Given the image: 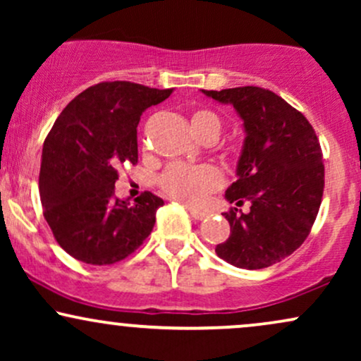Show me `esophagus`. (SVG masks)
I'll use <instances>...</instances> for the list:
<instances>
[{
	"label": "esophagus",
	"mask_w": 361,
	"mask_h": 361,
	"mask_svg": "<svg viewBox=\"0 0 361 361\" xmlns=\"http://www.w3.org/2000/svg\"><path fill=\"white\" fill-rule=\"evenodd\" d=\"M186 209H188L190 215H192L195 221H204L207 215H209L207 212H204V210H197V209H193V207H190V205H186Z\"/></svg>",
	"instance_id": "obj_1"
}]
</instances>
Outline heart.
<instances>
[{
    "label": "heart",
    "mask_w": 361,
    "mask_h": 361,
    "mask_svg": "<svg viewBox=\"0 0 361 361\" xmlns=\"http://www.w3.org/2000/svg\"><path fill=\"white\" fill-rule=\"evenodd\" d=\"M192 130L202 140H215L222 130V120L210 110H195L190 117ZM157 185L168 197L186 205H202L210 193L221 188L222 175L212 164L173 163L157 176Z\"/></svg>",
    "instance_id": "b5f03b06"
}]
</instances>
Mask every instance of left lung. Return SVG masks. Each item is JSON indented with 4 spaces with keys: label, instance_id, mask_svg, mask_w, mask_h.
Segmentation results:
<instances>
[{
    "label": "left lung",
    "instance_id": "1",
    "mask_svg": "<svg viewBox=\"0 0 361 361\" xmlns=\"http://www.w3.org/2000/svg\"><path fill=\"white\" fill-rule=\"evenodd\" d=\"M202 91L231 103L246 130L238 180L226 192L235 207L222 214L231 235L215 252L244 270L268 268L299 250L312 229L324 192L321 144L309 120L270 90ZM244 201L252 205L246 214L238 209Z\"/></svg>",
    "mask_w": 361,
    "mask_h": 361
}]
</instances>
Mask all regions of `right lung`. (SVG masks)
Returning a JSON list of instances; mask_svg holds the SVG:
<instances>
[{"instance_id": "add662e5", "label": "right lung", "mask_w": 361, "mask_h": 361, "mask_svg": "<svg viewBox=\"0 0 361 361\" xmlns=\"http://www.w3.org/2000/svg\"><path fill=\"white\" fill-rule=\"evenodd\" d=\"M173 88L103 81L68 103L42 149L39 190L44 217L59 246L88 264H114L146 241L163 198L140 193L134 204L115 197L118 168L137 163L142 111Z\"/></svg>"}]
</instances>
